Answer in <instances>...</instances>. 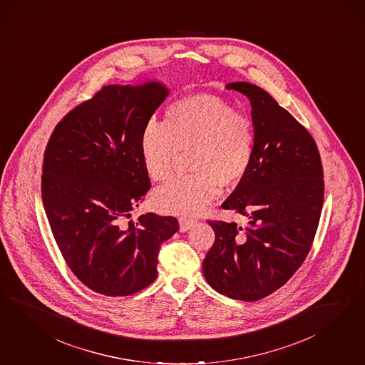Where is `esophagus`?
Listing matches in <instances>:
<instances>
[{"label": "esophagus", "mask_w": 365, "mask_h": 365, "mask_svg": "<svg viewBox=\"0 0 365 365\" xmlns=\"http://www.w3.org/2000/svg\"><path fill=\"white\" fill-rule=\"evenodd\" d=\"M178 223H180V231L181 232H187L188 230H190L195 224L193 219H187V217H180L178 219Z\"/></svg>", "instance_id": "34e87169"}]
</instances>
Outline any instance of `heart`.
Returning a JSON list of instances; mask_svg holds the SVG:
<instances>
[{
  "label": "heart",
  "instance_id": "1",
  "mask_svg": "<svg viewBox=\"0 0 365 365\" xmlns=\"http://www.w3.org/2000/svg\"><path fill=\"white\" fill-rule=\"evenodd\" d=\"M252 120L219 98L192 95L165 110L164 122L150 120L141 134V157L146 173L164 182L172 176L178 153L189 152L188 176L157 189V211L190 216L204 211L220 187H237L247 176L254 157Z\"/></svg>",
  "mask_w": 365,
  "mask_h": 365
}]
</instances>
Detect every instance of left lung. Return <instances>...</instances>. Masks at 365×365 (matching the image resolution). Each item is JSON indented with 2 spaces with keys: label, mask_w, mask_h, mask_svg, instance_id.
I'll return each instance as SVG.
<instances>
[{
  "label": "left lung",
  "mask_w": 365,
  "mask_h": 365,
  "mask_svg": "<svg viewBox=\"0 0 365 365\" xmlns=\"http://www.w3.org/2000/svg\"><path fill=\"white\" fill-rule=\"evenodd\" d=\"M225 88L247 96L255 143L247 176L222 207L248 222H208L215 243L202 272L217 293L252 302L278 290L304 263L321 216L324 173L313 137L269 93L247 82Z\"/></svg>",
  "instance_id": "8db88e82"
}]
</instances>
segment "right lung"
Segmentation results:
<instances>
[{"mask_svg":"<svg viewBox=\"0 0 365 365\" xmlns=\"http://www.w3.org/2000/svg\"><path fill=\"white\" fill-rule=\"evenodd\" d=\"M169 95L163 83L111 84L63 118L44 153L41 196L63 258L99 294L125 297L157 277L160 246L178 231L152 212L126 222L150 188L141 134Z\"/></svg>","mask_w":365,"mask_h":365,"instance_id":"obj_1","label":"right lung"}]
</instances>
